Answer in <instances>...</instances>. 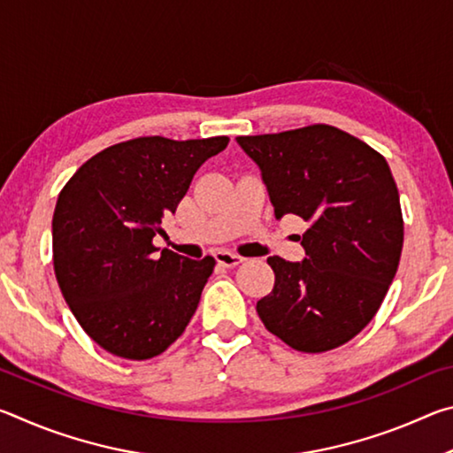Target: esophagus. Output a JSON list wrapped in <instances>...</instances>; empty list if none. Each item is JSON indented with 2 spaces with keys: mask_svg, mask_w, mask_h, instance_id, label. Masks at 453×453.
Returning <instances> with one entry per match:
<instances>
[{
  "mask_svg": "<svg viewBox=\"0 0 453 453\" xmlns=\"http://www.w3.org/2000/svg\"><path fill=\"white\" fill-rule=\"evenodd\" d=\"M216 259H218V264L224 267H235L243 262L242 256H237V254H234V251H227V250H219L216 254Z\"/></svg>",
  "mask_w": 453,
  "mask_h": 453,
  "instance_id": "obj_1",
  "label": "esophagus"
}]
</instances>
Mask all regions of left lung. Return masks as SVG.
<instances>
[{
  "label": "left lung",
  "mask_w": 453,
  "mask_h": 453,
  "mask_svg": "<svg viewBox=\"0 0 453 453\" xmlns=\"http://www.w3.org/2000/svg\"><path fill=\"white\" fill-rule=\"evenodd\" d=\"M237 143L262 170L275 218L310 224L303 262L267 257L275 283L257 316L303 354L343 346L378 313L400 265L403 218L386 157L326 124Z\"/></svg>",
  "instance_id": "left-lung-1"
}]
</instances>
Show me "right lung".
<instances>
[{"mask_svg":"<svg viewBox=\"0 0 453 453\" xmlns=\"http://www.w3.org/2000/svg\"><path fill=\"white\" fill-rule=\"evenodd\" d=\"M229 137H135L89 157L59 191L53 270L91 340L126 359H151L186 332L216 259L153 245L205 159Z\"/></svg>","mask_w":453,"mask_h":453,"instance_id":"obj_1","label":"right lung"}]
</instances>
